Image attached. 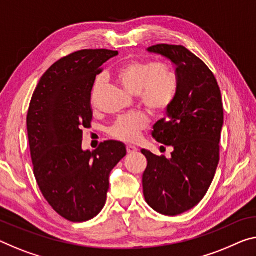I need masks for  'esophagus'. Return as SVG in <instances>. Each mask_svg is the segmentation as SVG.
I'll return each instance as SVG.
<instances>
[{
    "label": "esophagus",
    "instance_id": "esophagus-1",
    "mask_svg": "<svg viewBox=\"0 0 256 256\" xmlns=\"http://www.w3.org/2000/svg\"><path fill=\"white\" fill-rule=\"evenodd\" d=\"M138 151V148H137L136 146H134V145H127V152L129 153V154H132V153H135Z\"/></svg>",
    "mask_w": 256,
    "mask_h": 256
}]
</instances>
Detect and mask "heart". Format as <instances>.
<instances>
[{
    "label": "heart",
    "mask_w": 256,
    "mask_h": 256,
    "mask_svg": "<svg viewBox=\"0 0 256 256\" xmlns=\"http://www.w3.org/2000/svg\"><path fill=\"white\" fill-rule=\"evenodd\" d=\"M116 78L124 87L134 95H140L145 106L153 111H162L172 103L176 95L175 78L164 65L150 62H128L116 70ZM104 84V76H97L94 82L90 100L96 104L98 95ZM148 120L143 114H130L119 118L110 129L116 140L134 143L140 134L148 127Z\"/></svg>",
    "instance_id": "obj_1"
}]
</instances>
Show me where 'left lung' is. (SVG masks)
Masks as SVG:
<instances>
[{"mask_svg": "<svg viewBox=\"0 0 256 256\" xmlns=\"http://www.w3.org/2000/svg\"><path fill=\"white\" fill-rule=\"evenodd\" d=\"M146 50L175 65L178 90L167 116L152 132L174 151L166 159L142 150L148 159L143 194L156 212L175 216L198 205L214 178L223 127L221 90L205 62L184 46L156 44Z\"/></svg>", "mask_w": 256, "mask_h": 256, "instance_id": "1", "label": "left lung"}]
</instances>
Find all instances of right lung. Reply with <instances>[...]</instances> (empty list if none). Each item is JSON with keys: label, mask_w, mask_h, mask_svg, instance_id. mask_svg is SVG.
<instances>
[{"label": "right lung", "mask_w": 256, "mask_h": 256, "mask_svg": "<svg viewBox=\"0 0 256 256\" xmlns=\"http://www.w3.org/2000/svg\"><path fill=\"white\" fill-rule=\"evenodd\" d=\"M118 51L81 50L43 74L27 113L34 176L50 206L70 222H84L106 202L110 172L127 154L126 145L106 140L82 148L84 128L92 119L90 92L100 66Z\"/></svg>", "instance_id": "add662e5"}]
</instances>
